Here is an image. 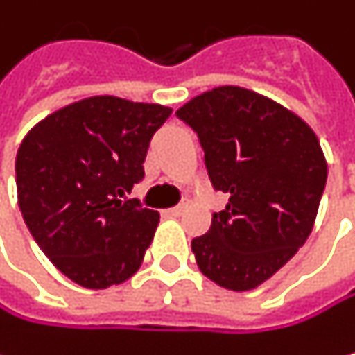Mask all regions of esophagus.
Wrapping results in <instances>:
<instances>
[{
	"label": "esophagus",
	"mask_w": 355,
	"mask_h": 355,
	"mask_svg": "<svg viewBox=\"0 0 355 355\" xmlns=\"http://www.w3.org/2000/svg\"><path fill=\"white\" fill-rule=\"evenodd\" d=\"M183 210H185V206H174V208H168L166 214H168V216H181Z\"/></svg>",
	"instance_id": "obj_1"
}]
</instances>
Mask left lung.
Segmentation results:
<instances>
[{
	"mask_svg": "<svg viewBox=\"0 0 355 355\" xmlns=\"http://www.w3.org/2000/svg\"><path fill=\"white\" fill-rule=\"evenodd\" d=\"M176 117L198 135L212 187L230 196L191 240L196 263L227 291H252L313 230L328 174L320 141L297 113L240 86L212 88Z\"/></svg>",
	"mask_w": 355,
	"mask_h": 355,
	"instance_id": "obj_1",
	"label": "left lung"
}]
</instances>
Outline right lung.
<instances>
[{
	"label": "right lung",
	"mask_w": 355,
	"mask_h": 355,
	"mask_svg": "<svg viewBox=\"0 0 355 355\" xmlns=\"http://www.w3.org/2000/svg\"><path fill=\"white\" fill-rule=\"evenodd\" d=\"M172 109L117 96L71 103L27 132L16 153L22 218L69 280L101 291L132 277L159 214L128 200Z\"/></svg>",
	"instance_id": "add662e5"
}]
</instances>
